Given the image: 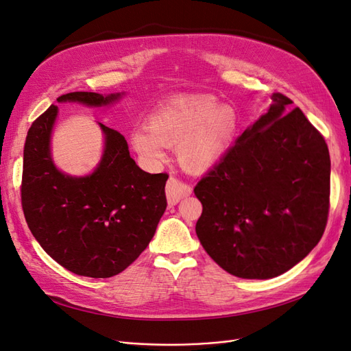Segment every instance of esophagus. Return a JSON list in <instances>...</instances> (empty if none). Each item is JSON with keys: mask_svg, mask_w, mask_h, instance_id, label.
Segmentation results:
<instances>
[{"mask_svg": "<svg viewBox=\"0 0 351 351\" xmlns=\"http://www.w3.org/2000/svg\"><path fill=\"white\" fill-rule=\"evenodd\" d=\"M165 193H167L168 205L173 206V205H177L183 197L192 193V186L182 182V180L177 177H169L165 186Z\"/></svg>", "mask_w": 351, "mask_h": 351, "instance_id": "esophagus-1", "label": "esophagus"}]
</instances>
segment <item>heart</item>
I'll return each instance as SVG.
<instances>
[{
    "label": "heart",
    "instance_id": "1",
    "mask_svg": "<svg viewBox=\"0 0 351 351\" xmlns=\"http://www.w3.org/2000/svg\"><path fill=\"white\" fill-rule=\"evenodd\" d=\"M237 130L236 114L210 95H186L158 108L147 127L130 134L134 151L147 161H161L164 145H177L180 165L204 173L226 155Z\"/></svg>",
    "mask_w": 351,
    "mask_h": 351
}]
</instances>
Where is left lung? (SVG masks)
Wrapping results in <instances>:
<instances>
[{
  "label": "left lung",
  "mask_w": 351,
  "mask_h": 351,
  "mask_svg": "<svg viewBox=\"0 0 351 351\" xmlns=\"http://www.w3.org/2000/svg\"><path fill=\"white\" fill-rule=\"evenodd\" d=\"M291 99L272 95L250 125L199 180L196 234L231 275L278 277L319 243L329 212L328 146Z\"/></svg>",
  "instance_id": "obj_1"
}]
</instances>
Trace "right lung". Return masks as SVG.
<instances>
[{
  "label": "right lung",
  "mask_w": 351,
  "mask_h": 351,
  "mask_svg": "<svg viewBox=\"0 0 351 351\" xmlns=\"http://www.w3.org/2000/svg\"><path fill=\"white\" fill-rule=\"evenodd\" d=\"M120 93L70 92L58 102L102 107ZM58 107L32 123L23 152L22 206L32 234L66 269L90 278H110L132 265L152 240L167 208L168 174L136 165L124 136L99 123L104 155L86 177L61 173L49 141Z\"/></svg>",
  "instance_id": "obj_1"
}]
</instances>
